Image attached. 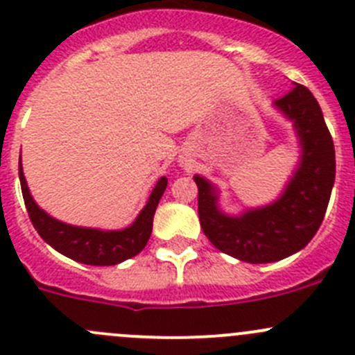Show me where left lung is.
<instances>
[{
  "mask_svg": "<svg viewBox=\"0 0 355 355\" xmlns=\"http://www.w3.org/2000/svg\"><path fill=\"white\" fill-rule=\"evenodd\" d=\"M275 107L293 122L302 146L300 166L275 203L226 216L217 209V189L207 179L193 178L205 236L220 252L250 264L282 261L302 250L324 219L335 182V146L311 91L295 83Z\"/></svg>",
  "mask_w": 355,
  "mask_h": 355,
  "instance_id": "obj_1",
  "label": "left lung"
}]
</instances>
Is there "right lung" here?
<instances>
[{"mask_svg":"<svg viewBox=\"0 0 355 355\" xmlns=\"http://www.w3.org/2000/svg\"><path fill=\"white\" fill-rule=\"evenodd\" d=\"M19 178L31 223L36 227L40 236L65 257L89 266L121 264V262L138 255L145 248L146 241L150 240V234H152L153 214H155L159 200L162 198L167 186V178H160L145 209L139 212L131 226L121 231H101L93 230V227L70 226V224L60 223L55 217L48 216L31 196L27 181L24 178L22 164H19Z\"/></svg>","mask_w":355,"mask_h":355,"instance_id":"right-lung-1","label":"right lung"}]
</instances>
